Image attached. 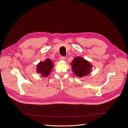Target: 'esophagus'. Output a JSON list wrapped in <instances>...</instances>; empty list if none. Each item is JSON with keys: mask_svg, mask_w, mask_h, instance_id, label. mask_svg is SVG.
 Segmentation results:
<instances>
[{"mask_svg": "<svg viewBox=\"0 0 128 128\" xmlns=\"http://www.w3.org/2000/svg\"><path fill=\"white\" fill-rule=\"evenodd\" d=\"M60 60H65V57L64 56H61L60 58Z\"/></svg>", "mask_w": 128, "mask_h": 128, "instance_id": "obj_1", "label": "esophagus"}]
</instances>
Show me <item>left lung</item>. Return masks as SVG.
Listing matches in <instances>:
<instances>
[{
    "mask_svg": "<svg viewBox=\"0 0 128 128\" xmlns=\"http://www.w3.org/2000/svg\"><path fill=\"white\" fill-rule=\"evenodd\" d=\"M72 70L75 75L82 77L90 73L92 66L89 62L81 57H76L74 59L72 63Z\"/></svg>",
    "mask_w": 128,
    "mask_h": 128,
    "instance_id": "left-lung-1",
    "label": "left lung"
}]
</instances>
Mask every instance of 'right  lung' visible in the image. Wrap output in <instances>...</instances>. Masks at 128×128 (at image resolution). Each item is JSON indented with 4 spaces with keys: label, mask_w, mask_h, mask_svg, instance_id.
Returning a JSON list of instances; mask_svg holds the SVG:
<instances>
[{
    "label": "right lung",
    "mask_w": 128,
    "mask_h": 128,
    "mask_svg": "<svg viewBox=\"0 0 128 128\" xmlns=\"http://www.w3.org/2000/svg\"><path fill=\"white\" fill-rule=\"evenodd\" d=\"M53 64L50 59H46L44 62H40L37 66V72L42 74V76L46 77L49 75L51 69L53 68Z\"/></svg>",
    "instance_id": "add662e5"
}]
</instances>
